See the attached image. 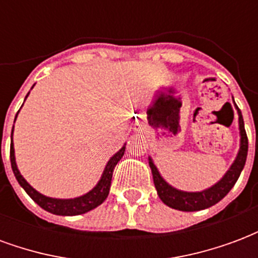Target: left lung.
Returning a JSON list of instances; mask_svg holds the SVG:
<instances>
[{"label": "left lung", "mask_w": 258, "mask_h": 258, "mask_svg": "<svg viewBox=\"0 0 258 258\" xmlns=\"http://www.w3.org/2000/svg\"><path fill=\"white\" fill-rule=\"evenodd\" d=\"M238 109L239 114V130H240V149L235 162L228 170L227 174L218 181L216 185H213L211 188L202 192H184V190H178L173 188L171 185H168L162 175L157 171L156 166L153 164L152 159L149 157V166H151L152 175H153V182L156 186L157 195L162 199L164 205H167L171 209L181 211H198L211 207L220 200L224 199L228 195V192L232 189L233 185L236 184L239 175L242 173L246 163V157H247V149H249V141H247V135H246V130H244L243 117L242 113Z\"/></svg>", "instance_id": "obj_1"}]
</instances>
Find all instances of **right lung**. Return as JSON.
Masks as SVG:
<instances>
[{
    "mask_svg": "<svg viewBox=\"0 0 258 258\" xmlns=\"http://www.w3.org/2000/svg\"><path fill=\"white\" fill-rule=\"evenodd\" d=\"M11 138H12V135H11ZM124 151H125V146H123L114 156L110 157V160L107 162L99 182L96 184L94 189L90 190L88 194L80 196V198H74V199H53V198H48V196H44L40 192H37L33 186L27 184V181L22 177V174L19 173V170L16 167L12 141H11V166H12V171H14L15 177L18 179L20 186L44 210L49 211L52 214H58V216H79V214H84L87 211L95 209L99 205H102L103 200L106 199L107 195H109V189H110L113 170L116 167V164L120 162V159L123 157Z\"/></svg>",
    "mask_w": 258,
    "mask_h": 258,
    "instance_id": "1",
    "label": "right lung"
}]
</instances>
